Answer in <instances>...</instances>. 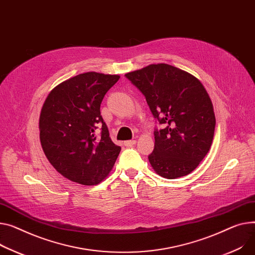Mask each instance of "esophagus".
Masks as SVG:
<instances>
[{
    "mask_svg": "<svg viewBox=\"0 0 255 255\" xmlns=\"http://www.w3.org/2000/svg\"><path fill=\"white\" fill-rule=\"evenodd\" d=\"M135 143H136V140H134V139H132V140H126V141L124 142V144H125L126 146H132V145H134Z\"/></svg>",
    "mask_w": 255,
    "mask_h": 255,
    "instance_id": "1",
    "label": "esophagus"
}]
</instances>
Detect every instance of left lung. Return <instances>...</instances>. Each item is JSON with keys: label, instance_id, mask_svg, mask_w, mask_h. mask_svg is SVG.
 <instances>
[{"label": "left lung", "instance_id": "left-lung-1", "mask_svg": "<svg viewBox=\"0 0 255 255\" xmlns=\"http://www.w3.org/2000/svg\"><path fill=\"white\" fill-rule=\"evenodd\" d=\"M125 76L163 125L154 132L155 148L148 156L152 169L167 179L190 174L209 151L215 129L213 105L203 84L167 63L149 64Z\"/></svg>", "mask_w": 255, "mask_h": 255}]
</instances>
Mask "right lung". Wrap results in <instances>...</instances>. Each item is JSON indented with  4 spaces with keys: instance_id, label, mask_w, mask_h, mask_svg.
I'll return each mask as SVG.
<instances>
[{
    "instance_id": "add662e5",
    "label": "right lung",
    "mask_w": 255,
    "mask_h": 255,
    "mask_svg": "<svg viewBox=\"0 0 255 255\" xmlns=\"http://www.w3.org/2000/svg\"><path fill=\"white\" fill-rule=\"evenodd\" d=\"M119 79L96 72L80 74L58 84L45 100L39 121L41 145L50 164L71 181L98 184L120 154L100 115L101 101Z\"/></svg>"
}]
</instances>
